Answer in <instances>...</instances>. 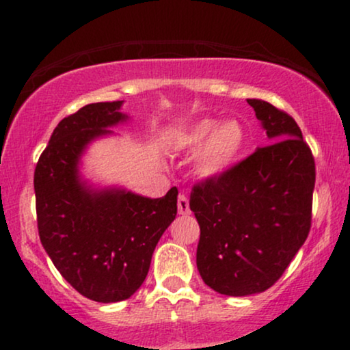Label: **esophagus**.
Here are the masks:
<instances>
[{"instance_id":"obj_1","label":"esophagus","mask_w":350,"mask_h":350,"mask_svg":"<svg viewBox=\"0 0 350 350\" xmlns=\"http://www.w3.org/2000/svg\"><path fill=\"white\" fill-rule=\"evenodd\" d=\"M178 212L180 215L191 214V208H189V200L184 194H179V198H178Z\"/></svg>"}]
</instances>
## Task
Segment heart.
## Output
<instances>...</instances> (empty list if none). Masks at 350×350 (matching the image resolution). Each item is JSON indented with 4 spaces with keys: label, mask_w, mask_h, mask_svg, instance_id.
I'll return each mask as SVG.
<instances>
[{
    "label": "heart",
    "mask_w": 350,
    "mask_h": 350,
    "mask_svg": "<svg viewBox=\"0 0 350 350\" xmlns=\"http://www.w3.org/2000/svg\"><path fill=\"white\" fill-rule=\"evenodd\" d=\"M196 159V174L200 179H217L224 176L239 161L247 144V130L237 120L217 123L215 120H202L176 136V144L184 150L202 146Z\"/></svg>",
    "instance_id": "b5f03b06"
}]
</instances>
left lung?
I'll use <instances>...</instances> for the list:
<instances>
[{
  "label": "left lung",
  "instance_id": "8db88e82",
  "mask_svg": "<svg viewBox=\"0 0 350 350\" xmlns=\"http://www.w3.org/2000/svg\"><path fill=\"white\" fill-rule=\"evenodd\" d=\"M270 144L217 179L192 187L200 227L198 270L227 296L273 286L306 242L316 166L298 123L263 100L248 98Z\"/></svg>",
  "mask_w": 350,
  "mask_h": 350
}]
</instances>
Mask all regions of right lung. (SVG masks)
Masks as SVG:
<instances>
[{
  "label": "right lung",
  "mask_w": 350,
  "mask_h": 350,
  "mask_svg": "<svg viewBox=\"0 0 350 350\" xmlns=\"http://www.w3.org/2000/svg\"><path fill=\"white\" fill-rule=\"evenodd\" d=\"M123 102L82 107L55 126L34 171L38 230L67 283L97 303L130 298L146 278L156 245L178 214V189L151 199L80 179L88 143L128 120Z\"/></svg>",
  "instance_id": "right-lung-1"
}]
</instances>
